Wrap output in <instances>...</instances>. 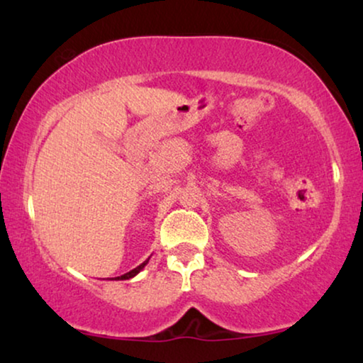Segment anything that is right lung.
Instances as JSON below:
<instances>
[{"label": "right lung", "instance_id": "right-lung-1", "mask_svg": "<svg viewBox=\"0 0 363 363\" xmlns=\"http://www.w3.org/2000/svg\"><path fill=\"white\" fill-rule=\"evenodd\" d=\"M148 259H150V257H148ZM148 259H147V261H143L140 266H137V267H135V269H132V271L125 272V274H123V276H118V277H116V281H125V279H132V277H135V276L138 274V272H140V271L143 269V267L147 266Z\"/></svg>", "mask_w": 363, "mask_h": 363}]
</instances>
